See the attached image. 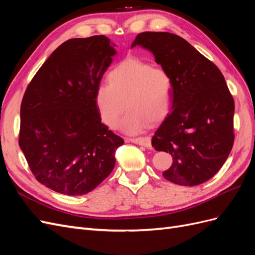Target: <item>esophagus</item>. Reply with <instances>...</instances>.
Listing matches in <instances>:
<instances>
[{"label":"esophagus","mask_w":255,"mask_h":255,"mask_svg":"<svg viewBox=\"0 0 255 255\" xmlns=\"http://www.w3.org/2000/svg\"><path fill=\"white\" fill-rule=\"evenodd\" d=\"M128 141H132L139 145H143L145 148H151V138L150 137H138V138H128Z\"/></svg>","instance_id":"esophagus-1"}]
</instances>
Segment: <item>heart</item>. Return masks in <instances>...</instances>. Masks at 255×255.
I'll return each mask as SVG.
<instances>
[{"instance_id": "heart-1", "label": "heart", "mask_w": 255, "mask_h": 255, "mask_svg": "<svg viewBox=\"0 0 255 255\" xmlns=\"http://www.w3.org/2000/svg\"><path fill=\"white\" fill-rule=\"evenodd\" d=\"M110 84H100L96 103L102 121L116 128L126 107L121 128L128 134L141 133L149 123L163 120L172 102V80L163 68L129 57L114 67L107 75Z\"/></svg>"}]
</instances>
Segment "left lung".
Masks as SVG:
<instances>
[{
	"label": "left lung",
	"instance_id": "8db88e82",
	"mask_svg": "<svg viewBox=\"0 0 255 255\" xmlns=\"http://www.w3.org/2000/svg\"><path fill=\"white\" fill-rule=\"evenodd\" d=\"M135 45L151 51L172 80V111L152 138L154 149L173 157L164 177L184 186L206 182L226 163L234 143V99L225 78L175 34L143 32Z\"/></svg>",
	"mask_w": 255,
	"mask_h": 255
}]
</instances>
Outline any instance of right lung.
<instances>
[{
    "label": "right lung",
    "mask_w": 255,
    "mask_h": 255,
    "mask_svg": "<svg viewBox=\"0 0 255 255\" xmlns=\"http://www.w3.org/2000/svg\"><path fill=\"white\" fill-rule=\"evenodd\" d=\"M116 54L103 35L61 43L28 84L19 145L36 180L68 196L94 190L125 143L101 122L96 90Z\"/></svg>",
    "instance_id": "1"
}]
</instances>
